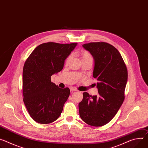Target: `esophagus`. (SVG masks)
<instances>
[{"instance_id": "34e87169", "label": "esophagus", "mask_w": 148, "mask_h": 148, "mask_svg": "<svg viewBox=\"0 0 148 148\" xmlns=\"http://www.w3.org/2000/svg\"><path fill=\"white\" fill-rule=\"evenodd\" d=\"M70 91H77V89L75 88V87H70Z\"/></svg>"}]
</instances>
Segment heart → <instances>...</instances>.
Instances as JSON below:
<instances>
[{"label": "heart", "instance_id": "heart-1", "mask_svg": "<svg viewBox=\"0 0 148 148\" xmlns=\"http://www.w3.org/2000/svg\"><path fill=\"white\" fill-rule=\"evenodd\" d=\"M80 57H81L82 61H86V60L93 61V58L91 53L89 52L86 51H83L81 53H80ZM71 58V56H69L68 57H67V58L66 59V63H68L69 62Z\"/></svg>", "mask_w": 148, "mask_h": 148}]
</instances>
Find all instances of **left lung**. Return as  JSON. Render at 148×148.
<instances>
[{
    "instance_id": "left-lung-1",
    "label": "left lung",
    "mask_w": 148,
    "mask_h": 148,
    "mask_svg": "<svg viewBox=\"0 0 148 148\" xmlns=\"http://www.w3.org/2000/svg\"><path fill=\"white\" fill-rule=\"evenodd\" d=\"M95 60L92 75L97 80L98 96L83 92L78 104L81 119L92 126L108 123L117 113L125 99L127 70L119 51L106 42H90L83 45Z\"/></svg>"
}]
</instances>
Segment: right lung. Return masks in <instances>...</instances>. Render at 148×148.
<instances>
[{"mask_svg":"<svg viewBox=\"0 0 148 148\" xmlns=\"http://www.w3.org/2000/svg\"><path fill=\"white\" fill-rule=\"evenodd\" d=\"M77 45L44 43L26 60L22 74L23 100L29 115L37 123L48 124L61 115L70 91L51 82V77L62 70L65 59Z\"/></svg>","mask_w":148,"mask_h":148,"instance_id":"add662e5","label":"right lung"}]
</instances>
